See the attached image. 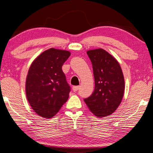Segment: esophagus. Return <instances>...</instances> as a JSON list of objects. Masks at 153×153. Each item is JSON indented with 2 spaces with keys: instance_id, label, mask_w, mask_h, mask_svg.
Here are the masks:
<instances>
[{
  "instance_id": "34e87169",
  "label": "esophagus",
  "mask_w": 153,
  "mask_h": 153,
  "mask_svg": "<svg viewBox=\"0 0 153 153\" xmlns=\"http://www.w3.org/2000/svg\"><path fill=\"white\" fill-rule=\"evenodd\" d=\"M79 89V86H74L72 88V89L74 91H77Z\"/></svg>"
}]
</instances>
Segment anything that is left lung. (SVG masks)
Wrapping results in <instances>:
<instances>
[{"label": "left lung", "mask_w": 153, "mask_h": 153, "mask_svg": "<svg viewBox=\"0 0 153 153\" xmlns=\"http://www.w3.org/2000/svg\"><path fill=\"white\" fill-rule=\"evenodd\" d=\"M87 53L92 64L95 89L84 101L95 116L106 117L121 102L125 91L123 74L119 62L105 50H88Z\"/></svg>", "instance_id": "8db88e82"}]
</instances>
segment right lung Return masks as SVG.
<instances>
[{"mask_svg":"<svg viewBox=\"0 0 153 153\" xmlns=\"http://www.w3.org/2000/svg\"><path fill=\"white\" fill-rule=\"evenodd\" d=\"M70 56L68 51L50 48L32 62L26 81V97L34 112L52 118L66 102L70 86L62 67Z\"/></svg>","mask_w":153,"mask_h":153,"instance_id":"right-lung-1","label":"right lung"}]
</instances>
